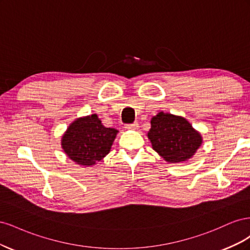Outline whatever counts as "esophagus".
<instances>
[{
	"label": "esophagus",
	"instance_id": "1",
	"mask_svg": "<svg viewBox=\"0 0 250 250\" xmlns=\"http://www.w3.org/2000/svg\"><path fill=\"white\" fill-rule=\"evenodd\" d=\"M126 129H129V130H135V129H139V124L137 122H134L132 124H127L125 126Z\"/></svg>",
	"mask_w": 250,
	"mask_h": 250
}]
</instances>
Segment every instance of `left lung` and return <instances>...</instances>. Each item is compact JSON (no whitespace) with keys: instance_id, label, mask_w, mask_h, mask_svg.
Listing matches in <instances>:
<instances>
[{"instance_id":"obj_1","label":"left lung","mask_w":250,"mask_h":250,"mask_svg":"<svg viewBox=\"0 0 250 250\" xmlns=\"http://www.w3.org/2000/svg\"><path fill=\"white\" fill-rule=\"evenodd\" d=\"M147 135L153 150L171 164L188 161L202 144L201 134L188 121L163 111L151 119Z\"/></svg>"}]
</instances>
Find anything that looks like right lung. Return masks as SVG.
Wrapping results in <instances>:
<instances>
[{"label":"right lung","instance_id":"obj_1","mask_svg":"<svg viewBox=\"0 0 250 250\" xmlns=\"http://www.w3.org/2000/svg\"><path fill=\"white\" fill-rule=\"evenodd\" d=\"M118 132L115 128L102 125L94 113L70 124L62 138V147L73 162L89 167L109 153Z\"/></svg>","mask_w":250,"mask_h":250}]
</instances>
